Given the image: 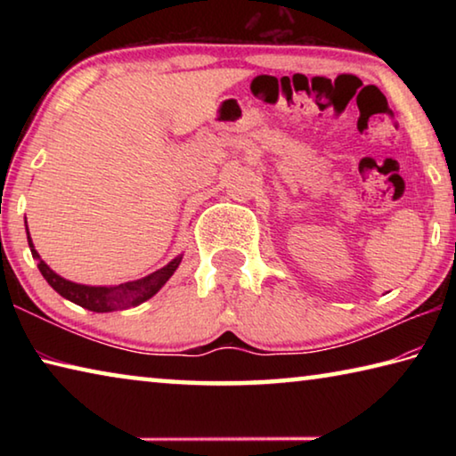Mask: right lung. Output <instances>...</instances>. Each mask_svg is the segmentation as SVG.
<instances>
[{
    "label": "right lung",
    "instance_id": "obj_1",
    "mask_svg": "<svg viewBox=\"0 0 456 456\" xmlns=\"http://www.w3.org/2000/svg\"><path fill=\"white\" fill-rule=\"evenodd\" d=\"M28 243H29V249H32V257L37 261V269L42 272L44 280L48 281L61 297L70 299V302L78 304L80 307H86V310L98 312V314L122 310V307H130V305H138L146 302V299L152 297L154 293L163 288V285L168 281V277L175 273V269L181 264V257H176L163 269H159V272L146 275L138 281H126L120 285H112V288H92V285L72 283L64 280V277H60L58 273H53L52 269L40 259V256H37L32 239H29V233H28Z\"/></svg>",
    "mask_w": 456,
    "mask_h": 456
}]
</instances>
